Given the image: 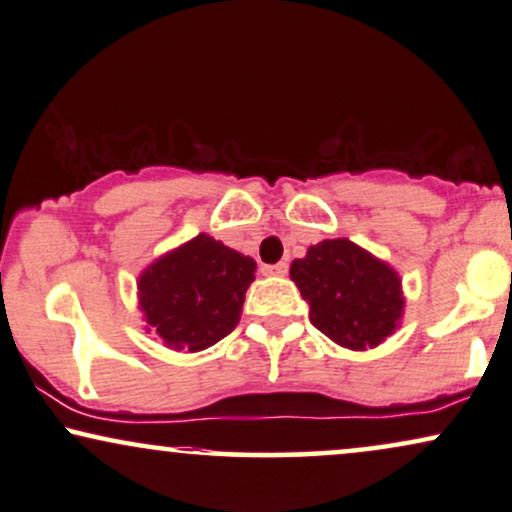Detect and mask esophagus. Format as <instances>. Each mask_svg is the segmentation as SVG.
Here are the masks:
<instances>
[{
	"instance_id": "1",
	"label": "esophagus",
	"mask_w": 512,
	"mask_h": 512,
	"mask_svg": "<svg viewBox=\"0 0 512 512\" xmlns=\"http://www.w3.org/2000/svg\"><path fill=\"white\" fill-rule=\"evenodd\" d=\"M262 274L267 276H286L288 274V264L286 262H278V264H264Z\"/></svg>"
}]
</instances>
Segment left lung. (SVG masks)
I'll return each mask as SVG.
<instances>
[{
	"label": "left lung",
	"instance_id": "obj_1",
	"mask_svg": "<svg viewBox=\"0 0 512 512\" xmlns=\"http://www.w3.org/2000/svg\"><path fill=\"white\" fill-rule=\"evenodd\" d=\"M309 321L347 349L380 345L399 326L404 297L397 271L347 238L321 241L290 264Z\"/></svg>",
	"mask_w": 512,
	"mask_h": 512
}]
</instances>
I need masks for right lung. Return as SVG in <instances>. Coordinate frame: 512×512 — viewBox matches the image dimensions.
I'll use <instances>...</instances> for the list:
<instances>
[{"label": "right lung", "instance_id": "obj_1", "mask_svg": "<svg viewBox=\"0 0 512 512\" xmlns=\"http://www.w3.org/2000/svg\"><path fill=\"white\" fill-rule=\"evenodd\" d=\"M255 260L200 234L139 278V304L167 347L200 352L236 328Z\"/></svg>", "mask_w": 512, "mask_h": 512}]
</instances>
